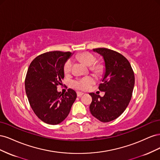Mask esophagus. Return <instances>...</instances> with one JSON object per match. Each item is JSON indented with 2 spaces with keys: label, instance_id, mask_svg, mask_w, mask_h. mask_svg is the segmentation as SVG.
<instances>
[{
  "label": "esophagus",
  "instance_id": "34e87169",
  "mask_svg": "<svg viewBox=\"0 0 160 160\" xmlns=\"http://www.w3.org/2000/svg\"><path fill=\"white\" fill-rule=\"evenodd\" d=\"M83 95V93H82V92H77V97H81L82 95Z\"/></svg>",
  "mask_w": 160,
  "mask_h": 160
}]
</instances>
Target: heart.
<instances>
[{
  "label": "heart",
  "instance_id": "heart-1",
  "mask_svg": "<svg viewBox=\"0 0 160 160\" xmlns=\"http://www.w3.org/2000/svg\"><path fill=\"white\" fill-rule=\"evenodd\" d=\"M77 58L80 61H83L84 63L89 66L90 70L93 71L95 72H101L103 69V66L99 62H95L96 59L95 57L88 52H82L81 54L77 55ZM72 62L71 59H67L65 64L63 65V71L65 74H69L71 71L72 69ZM95 79L92 76H86L84 77H81V78H77L75 79L72 81V87L73 88L78 89L85 91L89 89L92 85L95 83Z\"/></svg>",
  "mask_w": 160,
  "mask_h": 160
}]
</instances>
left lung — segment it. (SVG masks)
Wrapping results in <instances>:
<instances>
[{"mask_svg": "<svg viewBox=\"0 0 160 160\" xmlns=\"http://www.w3.org/2000/svg\"><path fill=\"white\" fill-rule=\"evenodd\" d=\"M93 51L103 57L105 73L99 85L103 97L89 93L92 115L101 122H109L122 115L132 99L135 84L134 72L129 62L119 52L106 48H97Z\"/></svg>", "mask_w": 160, "mask_h": 160, "instance_id": "obj_1", "label": "left lung"}]
</instances>
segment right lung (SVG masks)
<instances>
[{"instance_id":"1","label":"right lung","mask_w":160,"mask_h":160,"mask_svg":"<svg viewBox=\"0 0 160 160\" xmlns=\"http://www.w3.org/2000/svg\"><path fill=\"white\" fill-rule=\"evenodd\" d=\"M71 52L50 51L37 56L28 67L25 81V91L34 113L43 122L57 125L68 116L77 98L69 89L57 91L64 78L63 65Z\"/></svg>"}]
</instances>
